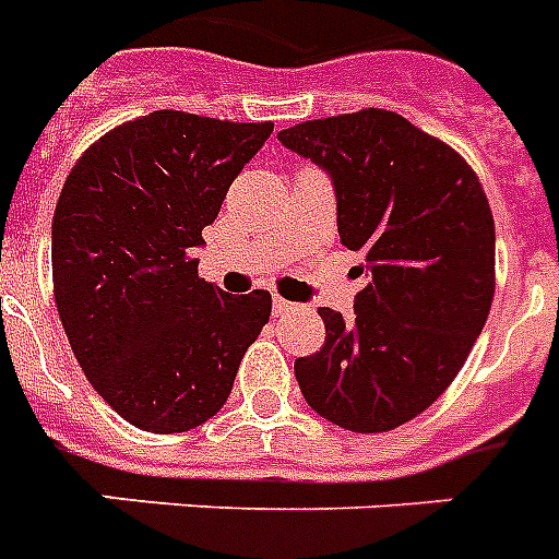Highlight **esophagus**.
Instances as JSON below:
<instances>
[{"label":"esophagus","instance_id":"1","mask_svg":"<svg viewBox=\"0 0 559 559\" xmlns=\"http://www.w3.org/2000/svg\"><path fill=\"white\" fill-rule=\"evenodd\" d=\"M275 313L278 316H287V313H296L298 305H293V301H284V298H275Z\"/></svg>","mask_w":559,"mask_h":559}]
</instances>
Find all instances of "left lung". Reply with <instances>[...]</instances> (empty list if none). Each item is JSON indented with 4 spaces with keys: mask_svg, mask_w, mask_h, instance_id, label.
<instances>
[{
    "mask_svg": "<svg viewBox=\"0 0 559 559\" xmlns=\"http://www.w3.org/2000/svg\"><path fill=\"white\" fill-rule=\"evenodd\" d=\"M331 174L342 243L366 258L354 316L322 307L324 345L296 359L307 406L350 432H389L467 362L496 289V228L476 170L389 109L281 130Z\"/></svg>",
    "mask_w": 559,
    "mask_h": 559,
    "instance_id": "8db88e82",
    "label": "left lung"
}]
</instances>
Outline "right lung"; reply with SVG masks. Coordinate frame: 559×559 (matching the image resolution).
I'll return each mask as SVG.
<instances>
[{"label": "right lung", "instance_id": "1", "mask_svg": "<svg viewBox=\"0 0 559 559\" xmlns=\"http://www.w3.org/2000/svg\"><path fill=\"white\" fill-rule=\"evenodd\" d=\"M156 109L109 130L66 177L51 223L55 301L92 389L144 432H188L223 408L272 296L197 275L202 228L270 139Z\"/></svg>", "mask_w": 559, "mask_h": 559}]
</instances>
